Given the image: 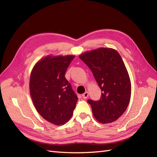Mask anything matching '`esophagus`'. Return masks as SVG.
I'll list each match as a JSON object with an SVG mask.
<instances>
[{"mask_svg":"<svg viewBox=\"0 0 157 157\" xmlns=\"http://www.w3.org/2000/svg\"><path fill=\"white\" fill-rule=\"evenodd\" d=\"M88 95H89V94H88V92H85L82 95V98H83L84 99H86V98L88 97Z\"/></svg>","mask_w":157,"mask_h":157,"instance_id":"34e87169","label":"esophagus"}]
</instances>
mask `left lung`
<instances>
[{"instance_id":"8db88e82","label":"left lung","mask_w":157,"mask_h":157,"mask_svg":"<svg viewBox=\"0 0 157 157\" xmlns=\"http://www.w3.org/2000/svg\"><path fill=\"white\" fill-rule=\"evenodd\" d=\"M79 58L91 69L102 92L99 100H88L95 118L102 124L117 121L126 110L132 90L121 55L113 48H99L85 52Z\"/></svg>"}]
</instances>
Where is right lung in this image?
Returning a JSON list of instances; mask_svg holds the SVG:
<instances>
[{"mask_svg": "<svg viewBox=\"0 0 157 157\" xmlns=\"http://www.w3.org/2000/svg\"><path fill=\"white\" fill-rule=\"evenodd\" d=\"M74 55H48L33 67L29 91L39 115L55 125H63L73 114L78 98L65 77Z\"/></svg>", "mask_w": 157, "mask_h": 157, "instance_id": "add662e5", "label": "right lung"}]
</instances>
